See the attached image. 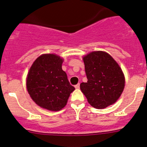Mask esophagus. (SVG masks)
<instances>
[{"mask_svg": "<svg viewBox=\"0 0 147 147\" xmlns=\"http://www.w3.org/2000/svg\"><path fill=\"white\" fill-rule=\"evenodd\" d=\"M75 88L79 89V84H77V85H75Z\"/></svg>", "mask_w": 147, "mask_h": 147, "instance_id": "1", "label": "esophagus"}]
</instances>
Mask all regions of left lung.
<instances>
[{
	"mask_svg": "<svg viewBox=\"0 0 147 147\" xmlns=\"http://www.w3.org/2000/svg\"><path fill=\"white\" fill-rule=\"evenodd\" d=\"M88 82L80 89L95 109L113 104L124 88L125 79L119 65L107 52L95 51L83 58Z\"/></svg>",
	"mask_w": 147,
	"mask_h": 147,
	"instance_id": "8db88e82",
	"label": "left lung"
}]
</instances>
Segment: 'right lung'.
Returning <instances> with one entry per match:
<instances>
[{
    "label": "right lung",
    "instance_id": "add662e5",
    "mask_svg": "<svg viewBox=\"0 0 147 147\" xmlns=\"http://www.w3.org/2000/svg\"><path fill=\"white\" fill-rule=\"evenodd\" d=\"M63 61L57 55L44 54L34 61L28 74V93L37 105L47 110H61L75 89L62 70Z\"/></svg>",
    "mask_w": 147,
    "mask_h": 147
}]
</instances>
